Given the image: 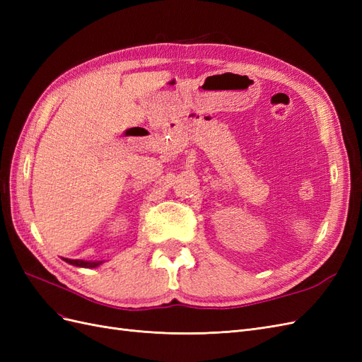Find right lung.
<instances>
[{
  "label": "right lung",
  "instance_id": "add662e5",
  "mask_svg": "<svg viewBox=\"0 0 362 362\" xmlns=\"http://www.w3.org/2000/svg\"><path fill=\"white\" fill-rule=\"evenodd\" d=\"M68 264H72L75 267H84V269H95L100 267L104 261H84V259H71V258H63Z\"/></svg>",
  "mask_w": 362,
  "mask_h": 362
}]
</instances>
